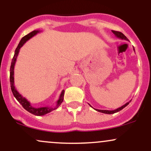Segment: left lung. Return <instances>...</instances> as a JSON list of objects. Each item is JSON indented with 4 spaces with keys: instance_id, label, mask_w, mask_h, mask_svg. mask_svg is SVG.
<instances>
[{
    "instance_id": "8db88e82",
    "label": "left lung",
    "mask_w": 151,
    "mask_h": 151,
    "mask_svg": "<svg viewBox=\"0 0 151 151\" xmlns=\"http://www.w3.org/2000/svg\"><path fill=\"white\" fill-rule=\"evenodd\" d=\"M112 32H113V33H114V35H115V36H116V37H118V38H120V39H122V40H128V38L126 37V36L124 35L122 33V32H118V31H115V30H112ZM133 50H134V52H135V49H134V47H133ZM130 102H131V101H129V102H127V103L123 105L122 106L119 107V108H118V109H115V110L109 111V110H101V109H95V110H96V111H99V112H101V113L107 114H112L116 113V112L120 111H121V110H122L123 109L125 108V107L126 106L129 105ZM89 106H91L90 105V104H89Z\"/></svg>"
}]
</instances>
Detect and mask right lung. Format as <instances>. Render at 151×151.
Instances as JSON below:
<instances>
[{"mask_svg": "<svg viewBox=\"0 0 151 151\" xmlns=\"http://www.w3.org/2000/svg\"><path fill=\"white\" fill-rule=\"evenodd\" d=\"M41 31L40 30H33L32 32H30L29 34L26 35L25 36H24L20 40V42H19L18 47L15 49L14 56H13V60H12L11 62V66H10V87H11V91L13 92V96H15V99L18 100L19 103L22 106L24 109H25L26 111H27L30 113L34 114L35 116H43L45 115V114L50 113L52 111L55 110V109H58L60 105H61L62 102L63 101L64 99V94H65V90H62L61 94H60V97H59L58 100L57 101L56 106L55 107L52 106H45V107H39V108H35V107H33L32 105L30 104V103L27 101V99L25 97L22 96L20 93L18 92V90L16 89V88L15 87L14 84V68H15V62H16L17 58H18V55L19 54V52H20V49L22 47V45H23L25 43L27 42V40L32 38L33 36L39 33Z\"/></svg>", "mask_w": 151, "mask_h": 151, "instance_id": "obj_1", "label": "right lung"}]
</instances>
